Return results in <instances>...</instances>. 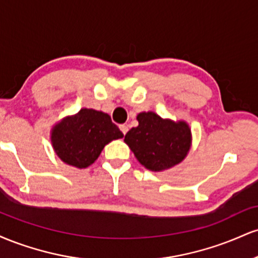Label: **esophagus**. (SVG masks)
Masks as SVG:
<instances>
[{"label": "esophagus", "instance_id": "34e87169", "mask_svg": "<svg viewBox=\"0 0 258 258\" xmlns=\"http://www.w3.org/2000/svg\"><path fill=\"white\" fill-rule=\"evenodd\" d=\"M120 130H121V132L123 133V135H126L127 131H128V127H127L126 125H120Z\"/></svg>", "mask_w": 258, "mask_h": 258}]
</instances>
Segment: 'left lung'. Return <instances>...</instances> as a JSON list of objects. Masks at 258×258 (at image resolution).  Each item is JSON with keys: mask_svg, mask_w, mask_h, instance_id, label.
Returning <instances> with one entry per match:
<instances>
[{"mask_svg": "<svg viewBox=\"0 0 258 258\" xmlns=\"http://www.w3.org/2000/svg\"><path fill=\"white\" fill-rule=\"evenodd\" d=\"M138 126L125 136V143L147 170L162 172L180 164L191 148V130L184 120L162 119L154 111L137 115Z\"/></svg>", "mask_w": 258, "mask_h": 258, "instance_id": "left-lung-1", "label": "left lung"}]
</instances>
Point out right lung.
I'll list each match as a JSON object with an SVG mask.
<instances>
[{
    "mask_svg": "<svg viewBox=\"0 0 258 258\" xmlns=\"http://www.w3.org/2000/svg\"><path fill=\"white\" fill-rule=\"evenodd\" d=\"M49 137L53 150L61 161L86 168L98 159L106 144L123 135L106 112L82 108L54 123Z\"/></svg>",
    "mask_w": 258,
    "mask_h": 258,
    "instance_id": "1",
    "label": "right lung"
}]
</instances>
